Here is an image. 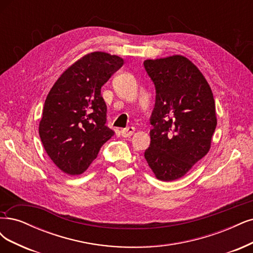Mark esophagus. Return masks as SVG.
I'll use <instances>...</instances> for the list:
<instances>
[{
  "instance_id": "1",
  "label": "esophagus",
  "mask_w": 253,
  "mask_h": 253,
  "mask_svg": "<svg viewBox=\"0 0 253 253\" xmlns=\"http://www.w3.org/2000/svg\"><path fill=\"white\" fill-rule=\"evenodd\" d=\"M134 132H135V127L134 126H128L126 128H123V129L120 130L121 136H123V137L132 136L134 134Z\"/></svg>"
}]
</instances>
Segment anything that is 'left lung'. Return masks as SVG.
<instances>
[{"mask_svg":"<svg viewBox=\"0 0 253 253\" xmlns=\"http://www.w3.org/2000/svg\"><path fill=\"white\" fill-rule=\"evenodd\" d=\"M156 89L144 158L157 179H180L208 153L216 126L210 84L188 58L172 55L144 60Z\"/></svg>","mask_w":253,"mask_h":253,"instance_id":"obj_1","label":"left lung"}]
</instances>
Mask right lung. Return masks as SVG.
I'll use <instances>...</instances> for the list:
<instances>
[{
    "label": "right lung",
    "mask_w": 253,
    "mask_h": 253,
    "mask_svg": "<svg viewBox=\"0 0 253 253\" xmlns=\"http://www.w3.org/2000/svg\"><path fill=\"white\" fill-rule=\"evenodd\" d=\"M124 59L92 52L59 76L45 100L39 133L46 153L68 175H81L114 135L106 126L101 86L123 67Z\"/></svg>",
    "instance_id": "obj_1"
}]
</instances>
